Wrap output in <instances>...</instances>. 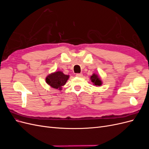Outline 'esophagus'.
<instances>
[{
    "mask_svg": "<svg viewBox=\"0 0 149 149\" xmlns=\"http://www.w3.org/2000/svg\"><path fill=\"white\" fill-rule=\"evenodd\" d=\"M76 76H77V77H82L83 74L82 73H77L76 74Z\"/></svg>",
    "mask_w": 149,
    "mask_h": 149,
    "instance_id": "34e87169",
    "label": "esophagus"
}]
</instances>
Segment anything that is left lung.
Instances as JSON below:
<instances>
[{"label":"left lung","instance_id":"left-lung-1","mask_svg":"<svg viewBox=\"0 0 149 149\" xmlns=\"http://www.w3.org/2000/svg\"><path fill=\"white\" fill-rule=\"evenodd\" d=\"M91 81L93 83L94 85L96 86H101L102 84V81L97 74H93L91 76Z\"/></svg>","mask_w":149,"mask_h":149}]
</instances>
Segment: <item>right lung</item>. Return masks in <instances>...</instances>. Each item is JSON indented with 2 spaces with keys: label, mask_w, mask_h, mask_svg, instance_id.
<instances>
[{
  "label": "right lung",
  "mask_w": 149,
  "mask_h": 149,
  "mask_svg": "<svg viewBox=\"0 0 149 149\" xmlns=\"http://www.w3.org/2000/svg\"><path fill=\"white\" fill-rule=\"evenodd\" d=\"M69 75H66L63 72L58 71L47 76L46 82L53 88L61 89L63 86L66 84Z\"/></svg>",
  "instance_id": "add662e5"
}]
</instances>
